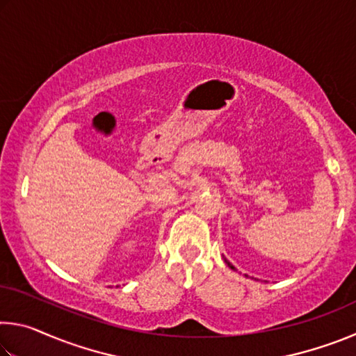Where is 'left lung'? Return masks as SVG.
Here are the masks:
<instances>
[{
    "label": "left lung",
    "mask_w": 356,
    "mask_h": 356,
    "mask_svg": "<svg viewBox=\"0 0 356 356\" xmlns=\"http://www.w3.org/2000/svg\"><path fill=\"white\" fill-rule=\"evenodd\" d=\"M225 262H226V264H227V267H231V268H232V270H236V267H234V265H232V264H231V262H229V261H227V259H225ZM245 276H246V275H245Z\"/></svg>",
    "instance_id": "8db88e82"
}]
</instances>
